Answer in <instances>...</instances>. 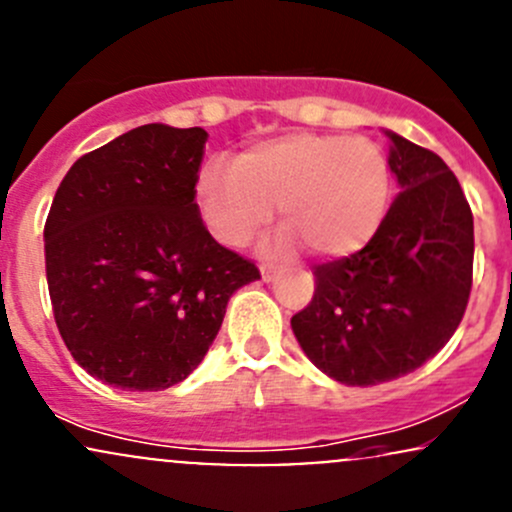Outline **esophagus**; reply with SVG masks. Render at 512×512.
<instances>
[{"instance_id": "34e87169", "label": "esophagus", "mask_w": 512, "mask_h": 512, "mask_svg": "<svg viewBox=\"0 0 512 512\" xmlns=\"http://www.w3.org/2000/svg\"><path fill=\"white\" fill-rule=\"evenodd\" d=\"M277 272H279V267L272 265V262H265V265L260 267V274H262V279H265V282H272V279L277 277Z\"/></svg>"}]
</instances>
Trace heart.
I'll return each instance as SVG.
<instances>
[{
  "label": "heart",
  "instance_id": "b5f03b06",
  "mask_svg": "<svg viewBox=\"0 0 512 512\" xmlns=\"http://www.w3.org/2000/svg\"><path fill=\"white\" fill-rule=\"evenodd\" d=\"M392 198L385 152L365 137L289 132L252 144L196 181V206L218 242L240 247L279 206L282 245L324 260L355 255L383 225Z\"/></svg>",
  "mask_w": 512,
  "mask_h": 512
}]
</instances>
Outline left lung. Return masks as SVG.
<instances>
[{
    "label": "left lung",
    "mask_w": 512,
    "mask_h": 512,
    "mask_svg": "<svg viewBox=\"0 0 512 512\" xmlns=\"http://www.w3.org/2000/svg\"><path fill=\"white\" fill-rule=\"evenodd\" d=\"M400 193L375 238L314 270L316 292L292 316L306 358L343 385L402 378L434 358L471 294L473 215L449 166L385 129Z\"/></svg>",
    "instance_id": "1"
}]
</instances>
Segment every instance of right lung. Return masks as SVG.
<instances>
[{
	"label": "right lung",
	"instance_id": "add662e5",
	"mask_svg": "<svg viewBox=\"0 0 512 512\" xmlns=\"http://www.w3.org/2000/svg\"><path fill=\"white\" fill-rule=\"evenodd\" d=\"M208 132L154 122L71 166L43 240L53 316L83 370L122 390L186 380L225 306L260 279L211 238L196 206Z\"/></svg>",
	"mask_w": 512,
	"mask_h": 512
}]
</instances>
